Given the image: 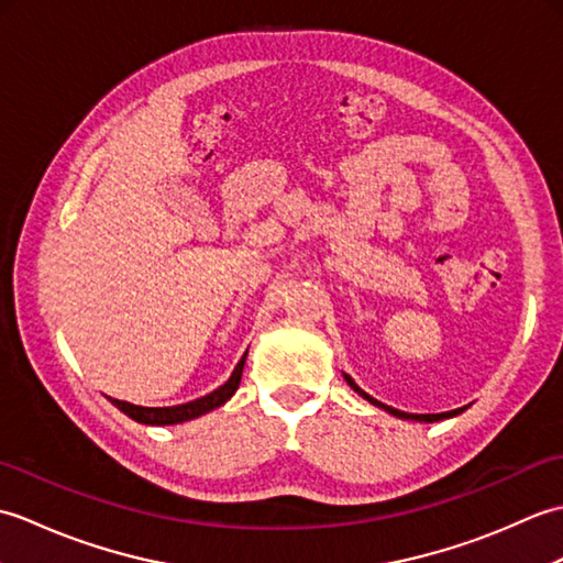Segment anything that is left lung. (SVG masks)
I'll return each mask as SVG.
<instances>
[{
    "label": "left lung",
    "mask_w": 563,
    "mask_h": 563,
    "mask_svg": "<svg viewBox=\"0 0 563 563\" xmlns=\"http://www.w3.org/2000/svg\"><path fill=\"white\" fill-rule=\"evenodd\" d=\"M343 379L349 382V387L353 389V391H357L361 394V397L365 399V401H369L373 406H377V409H382V411H387V413H391V416H397V418H404V421H418V423H435V421H445V418H452V416H460L462 411H466V406H462V409H454V411H445V413H406V411H399V409H391V406H387V404H382V401H377L375 397H369L367 391H363L361 387L355 385L353 382V377L351 375H343Z\"/></svg>",
    "instance_id": "1"
}]
</instances>
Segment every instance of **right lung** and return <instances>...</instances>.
<instances>
[{
	"label": "right lung",
	"mask_w": 563,
	"mask_h": 563,
	"mask_svg": "<svg viewBox=\"0 0 563 563\" xmlns=\"http://www.w3.org/2000/svg\"><path fill=\"white\" fill-rule=\"evenodd\" d=\"M244 363H246V353L242 355V361L236 363L234 373L230 375V379H227L222 387H218L214 391L206 394V397L194 399V401H186L178 406H157V409H150V406H135V404L121 401V399H111V401L125 416L133 418V421L145 423V426H176V423L194 421V418H198V416H206L214 409H220L222 404H227L234 397V391L239 389V382H242Z\"/></svg>",
	"instance_id": "1"
}]
</instances>
